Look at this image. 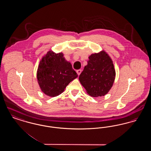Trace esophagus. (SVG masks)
<instances>
[{
  "label": "esophagus",
  "instance_id": "obj_1",
  "mask_svg": "<svg viewBox=\"0 0 151 151\" xmlns=\"http://www.w3.org/2000/svg\"><path fill=\"white\" fill-rule=\"evenodd\" d=\"M76 72H77L78 75H79L81 73V70H77V71H76Z\"/></svg>",
  "mask_w": 151,
  "mask_h": 151
}]
</instances>
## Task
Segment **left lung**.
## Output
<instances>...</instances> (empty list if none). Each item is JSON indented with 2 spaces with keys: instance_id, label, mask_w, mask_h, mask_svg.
<instances>
[{
  "instance_id": "8db88e82",
  "label": "left lung",
  "mask_w": 151,
  "mask_h": 151,
  "mask_svg": "<svg viewBox=\"0 0 151 151\" xmlns=\"http://www.w3.org/2000/svg\"><path fill=\"white\" fill-rule=\"evenodd\" d=\"M113 61L104 51L92 54L88 65L79 76V80L90 96L97 97L108 93L114 81Z\"/></svg>"
}]
</instances>
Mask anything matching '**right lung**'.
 <instances>
[{
    "label": "right lung",
    "instance_id": "1",
    "mask_svg": "<svg viewBox=\"0 0 151 151\" xmlns=\"http://www.w3.org/2000/svg\"><path fill=\"white\" fill-rule=\"evenodd\" d=\"M37 76L42 91L50 97L62 93L78 74L62 52L49 51L40 61Z\"/></svg>",
    "mask_w": 151,
    "mask_h": 151
}]
</instances>
